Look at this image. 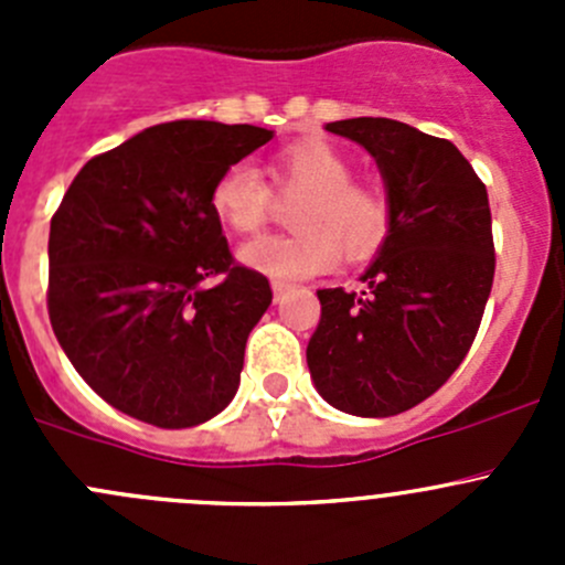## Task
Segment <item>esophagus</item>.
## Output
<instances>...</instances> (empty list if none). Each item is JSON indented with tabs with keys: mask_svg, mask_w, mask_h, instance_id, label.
I'll use <instances>...</instances> for the list:
<instances>
[{
	"mask_svg": "<svg viewBox=\"0 0 565 565\" xmlns=\"http://www.w3.org/2000/svg\"><path fill=\"white\" fill-rule=\"evenodd\" d=\"M270 287H273V295H276V300H281V295L287 292L289 284H287V281H281V278H273Z\"/></svg>",
	"mask_w": 565,
	"mask_h": 565,
	"instance_id": "esophagus-1",
	"label": "esophagus"
}]
</instances>
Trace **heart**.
Masks as SVG:
<instances>
[{
  "instance_id": "b5f03b06",
  "label": "heart",
  "mask_w": 565,
  "mask_h": 565,
  "mask_svg": "<svg viewBox=\"0 0 565 565\" xmlns=\"http://www.w3.org/2000/svg\"><path fill=\"white\" fill-rule=\"evenodd\" d=\"M278 191H303L295 207L292 235H265L241 248V259L281 281L317 276L339 262L372 256L391 232V202L377 188L361 185L350 158L322 139L284 147L273 161ZM215 218L237 235H250L273 210V188L259 169L237 161L215 177L210 191Z\"/></svg>"
}]
</instances>
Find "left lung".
<instances>
[{"label": "left lung", "mask_w": 565, "mask_h": 565, "mask_svg": "<svg viewBox=\"0 0 565 565\" xmlns=\"http://www.w3.org/2000/svg\"><path fill=\"white\" fill-rule=\"evenodd\" d=\"M324 128L372 152L393 221L361 292H317L322 317L306 361L335 409L388 418L440 388L476 339L494 278L487 185L451 141L396 119Z\"/></svg>", "instance_id": "8db88e82"}]
</instances>
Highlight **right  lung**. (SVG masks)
<instances>
[{
	"instance_id": "add662e5",
	"label": "right lung",
	"mask_w": 565,
	"mask_h": 565,
	"mask_svg": "<svg viewBox=\"0 0 565 565\" xmlns=\"http://www.w3.org/2000/svg\"><path fill=\"white\" fill-rule=\"evenodd\" d=\"M270 139L256 125H152L84 163L62 196L49 235L51 328L119 413L185 429L235 398L273 289L235 262L210 191Z\"/></svg>"
}]
</instances>
